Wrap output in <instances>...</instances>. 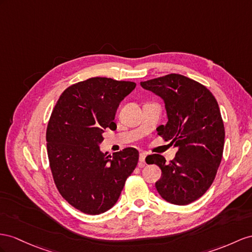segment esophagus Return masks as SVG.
Wrapping results in <instances>:
<instances>
[{
  "instance_id": "obj_1",
  "label": "esophagus",
  "mask_w": 252,
  "mask_h": 252,
  "mask_svg": "<svg viewBox=\"0 0 252 252\" xmlns=\"http://www.w3.org/2000/svg\"><path fill=\"white\" fill-rule=\"evenodd\" d=\"M146 157H147V153H145V152L140 153L139 162H138V166L140 167V168H143V167L146 166Z\"/></svg>"
}]
</instances>
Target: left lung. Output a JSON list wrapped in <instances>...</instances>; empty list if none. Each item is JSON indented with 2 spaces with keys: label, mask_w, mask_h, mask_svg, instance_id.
<instances>
[{
  "label": "left lung",
  "mask_w": 252,
  "mask_h": 252,
  "mask_svg": "<svg viewBox=\"0 0 252 252\" xmlns=\"http://www.w3.org/2000/svg\"><path fill=\"white\" fill-rule=\"evenodd\" d=\"M140 85L163 99L168 121L157 131L178 148L170 162L160 154L149 156V164L162 170L157 190L167 202L189 204L210 189L221 162L224 126L218 103L202 84L181 74H167Z\"/></svg>",
  "instance_id": "obj_1"
}]
</instances>
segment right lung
I'll return each instance as SVG.
<instances>
[{
  "instance_id": "right-lung-1",
  "label": "right lung",
  "mask_w": 252,
  "mask_h": 252,
  "mask_svg": "<svg viewBox=\"0 0 252 252\" xmlns=\"http://www.w3.org/2000/svg\"><path fill=\"white\" fill-rule=\"evenodd\" d=\"M134 82L92 77L68 87L60 96L47 127L51 171L63 198L79 211L99 215L119 199L138 162V151L126 148L108 156L100 150L106 127Z\"/></svg>"
}]
</instances>
